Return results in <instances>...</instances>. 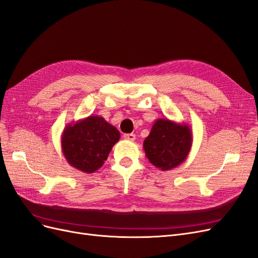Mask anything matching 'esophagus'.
<instances>
[{"instance_id": "1", "label": "esophagus", "mask_w": 258, "mask_h": 258, "mask_svg": "<svg viewBox=\"0 0 258 258\" xmlns=\"http://www.w3.org/2000/svg\"><path fill=\"white\" fill-rule=\"evenodd\" d=\"M123 138L126 139V140H128V141H135V140H136V135H134V134H126V135H123Z\"/></svg>"}]
</instances>
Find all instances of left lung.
<instances>
[{
    "instance_id": "8db88e82",
    "label": "left lung",
    "mask_w": 258,
    "mask_h": 258,
    "mask_svg": "<svg viewBox=\"0 0 258 258\" xmlns=\"http://www.w3.org/2000/svg\"><path fill=\"white\" fill-rule=\"evenodd\" d=\"M192 145V131L185 122L168 118L156 120L143 148L152 165L161 171L173 169L184 162Z\"/></svg>"
}]
</instances>
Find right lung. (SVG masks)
I'll return each instance as SVG.
<instances>
[{"label":"right lung","instance_id":"add662e5","mask_svg":"<svg viewBox=\"0 0 258 258\" xmlns=\"http://www.w3.org/2000/svg\"><path fill=\"white\" fill-rule=\"evenodd\" d=\"M119 139V131L113 124L103 117L90 115L67 124L61 135V148L70 166L93 173L103 166Z\"/></svg>","mask_w":258,"mask_h":258}]
</instances>
